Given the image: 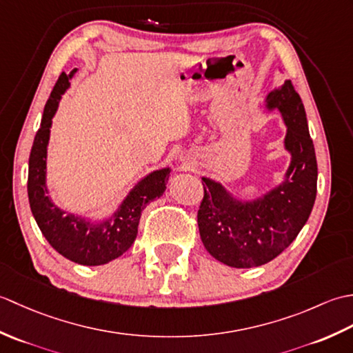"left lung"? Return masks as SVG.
<instances>
[{
	"mask_svg": "<svg viewBox=\"0 0 353 353\" xmlns=\"http://www.w3.org/2000/svg\"><path fill=\"white\" fill-rule=\"evenodd\" d=\"M267 110L281 112L291 154L283 181L264 196L241 200L209 177L197 223L200 238L212 256L235 268L264 265L294 241L308 221L317 194V159L301 95L285 80L265 99Z\"/></svg>",
	"mask_w": 353,
	"mask_h": 353,
	"instance_id": "left-lung-1",
	"label": "left lung"
}]
</instances>
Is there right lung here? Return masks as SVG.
Masks as SVG:
<instances>
[{
	"mask_svg": "<svg viewBox=\"0 0 353 353\" xmlns=\"http://www.w3.org/2000/svg\"><path fill=\"white\" fill-rule=\"evenodd\" d=\"M76 72L77 68L70 74H61L45 104L41 127L34 137L28 159V201L37 226L52 249L81 265H103L130 249L138 235L141 212L150 201L162 196L171 168L156 170L142 177L106 220L92 221L81 215L66 214L52 203L47 188L50 129L59 101L70 88V80Z\"/></svg>",
	"mask_w": 353,
	"mask_h": 353,
	"instance_id": "right-lung-1",
	"label": "right lung"
}]
</instances>
